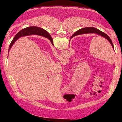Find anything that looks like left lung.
I'll return each instance as SVG.
<instances>
[{"label": "left lung", "mask_w": 122, "mask_h": 122, "mask_svg": "<svg viewBox=\"0 0 122 122\" xmlns=\"http://www.w3.org/2000/svg\"><path fill=\"white\" fill-rule=\"evenodd\" d=\"M46 33V38H48L50 41H51V37L50 36V35L49 34V33L48 32H47L46 31H45ZM87 33H94V34H96L98 35H99L104 38L106 39L111 44L113 49H114V46H113V44L112 42V40H111V39L110 38V37L107 35L106 34H105V33H104L102 31H101L100 30H99V29L94 28V27H84L83 28H81L79 30H78V31H77L75 33H74V34L73 35V36H77V35H81V34H87Z\"/></svg>", "instance_id": "obj_1"}]
</instances>
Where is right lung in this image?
Wrapping results in <instances>:
<instances>
[{
	"instance_id": "1",
	"label": "right lung",
	"mask_w": 122,
	"mask_h": 122,
	"mask_svg": "<svg viewBox=\"0 0 122 122\" xmlns=\"http://www.w3.org/2000/svg\"><path fill=\"white\" fill-rule=\"evenodd\" d=\"M45 31L46 30H45L44 29H43L42 28L38 27L36 26L28 27H26V28H25L21 30L20 32H19L15 36L12 40V41L11 42V43L10 45L9 48L8 53L9 52L10 49L11 48V47H12L13 44H14V43L19 38H20L21 37L25 36H26V35H32V34H36V35H38L43 36L46 38V33L45 32ZM72 37H73V36H71V39ZM51 44H53V45H54L53 42V39L52 38L51 39Z\"/></svg>"
}]
</instances>
